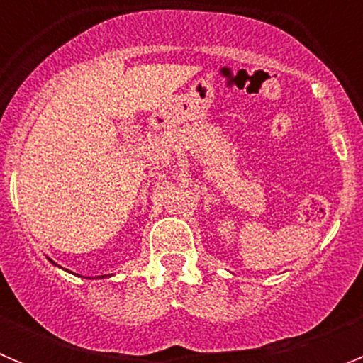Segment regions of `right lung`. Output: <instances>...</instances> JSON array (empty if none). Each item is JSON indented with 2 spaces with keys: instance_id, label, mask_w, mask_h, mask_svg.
Instances as JSON below:
<instances>
[{
  "instance_id": "right-lung-1",
  "label": "right lung",
  "mask_w": 363,
  "mask_h": 363,
  "mask_svg": "<svg viewBox=\"0 0 363 363\" xmlns=\"http://www.w3.org/2000/svg\"><path fill=\"white\" fill-rule=\"evenodd\" d=\"M50 262H52V259H50ZM52 264H54V262H52ZM54 265H56V264H54ZM99 278H107V274H105V277H99Z\"/></svg>"
}]
</instances>
